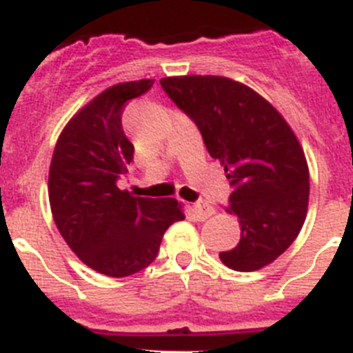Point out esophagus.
I'll return each mask as SVG.
<instances>
[{"label":"esophagus","instance_id":"obj_1","mask_svg":"<svg viewBox=\"0 0 353 353\" xmlns=\"http://www.w3.org/2000/svg\"><path fill=\"white\" fill-rule=\"evenodd\" d=\"M193 213L196 215L199 221H205V219H210V216L215 213V210H213L211 205L205 204V202H196V204L193 205Z\"/></svg>","mask_w":353,"mask_h":353}]
</instances>
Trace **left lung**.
I'll return each mask as SVG.
<instances>
[{
	"label": "left lung",
	"mask_w": 353,
	"mask_h": 353,
	"mask_svg": "<svg viewBox=\"0 0 353 353\" xmlns=\"http://www.w3.org/2000/svg\"><path fill=\"white\" fill-rule=\"evenodd\" d=\"M160 85L196 123L208 153L233 185L228 211L241 241L219 256L235 272H256L283 255L303 228L310 171L293 129L252 87L224 76H169Z\"/></svg>",
	"instance_id": "8db88e82"
}]
</instances>
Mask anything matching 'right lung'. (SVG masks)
I'll use <instances>...</instances> for the list:
<instances>
[{"instance_id":"right-lung-1","label":"right lung","mask_w":353,"mask_h":353,"mask_svg":"<svg viewBox=\"0 0 353 353\" xmlns=\"http://www.w3.org/2000/svg\"><path fill=\"white\" fill-rule=\"evenodd\" d=\"M153 81H123L92 98L67 122L50 160L56 228L83 264L107 277L148 268L165 230L185 219L179 200L132 196L117 185L134 153L122 128L123 107Z\"/></svg>"}]
</instances>
